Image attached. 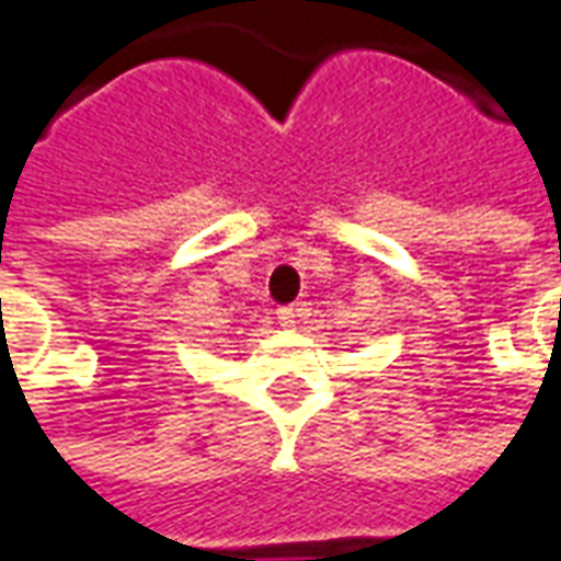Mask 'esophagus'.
Instances as JSON below:
<instances>
[{"instance_id": "1", "label": "esophagus", "mask_w": 561, "mask_h": 561, "mask_svg": "<svg viewBox=\"0 0 561 561\" xmlns=\"http://www.w3.org/2000/svg\"><path fill=\"white\" fill-rule=\"evenodd\" d=\"M276 316H279L282 328H294V324H297V309H294V306H279Z\"/></svg>"}]
</instances>
